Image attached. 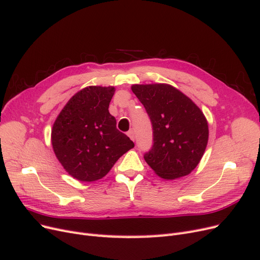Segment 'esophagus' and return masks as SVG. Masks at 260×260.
Masks as SVG:
<instances>
[{"label":"esophagus","instance_id":"1","mask_svg":"<svg viewBox=\"0 0 260 260\" xmlns=\"http://www.w3.org/2000/svg\"><path fill=\"white\" fill-rule=\"evenodd\" d=\"M128 137L132 140V141H135L136 140V136H135V131L133 130H130L129 132H128Z\"/></svg>","mask_w":260,"mask_h":260}]
</instances>
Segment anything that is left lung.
Instances as JSON below:
<instances>
[{"mask_svg": "<svg viewBox=\"0 0 260 260\" xmlns=\"http://www.w3.org/2000/svg\"><path fill=\"white\" fill-rule=\"evenodd\" d=\"M153 125V146L144 159L156 175L174 180L191 174L208 142V122L194 102L167 83L133 84Z\"/></svg>", "mask_w": 260, "mask_h": 260, "instance_id": "obj_1", "label": "left lung"}]
</instances>
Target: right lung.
I'll return each mask as SVG.
<instances>
[{
  "instance_id": "right-lung-1",
  "label": "right lung",
  "mask_w": 260,
  "mask_h": 260,
  "mask_svg": "<svg viewBox=\"0 0 260 260\" xmlns=\"http://www.w3.org/2000/svg\"><path fill=\"white\" fill-rule=\"evenodd\" d=\"M114 86L90 85L77 92L54 121L53 151L68 174L83 182L105 177L135 143L116 128L108 112Z\"/></svg>"
}]
</instances>
